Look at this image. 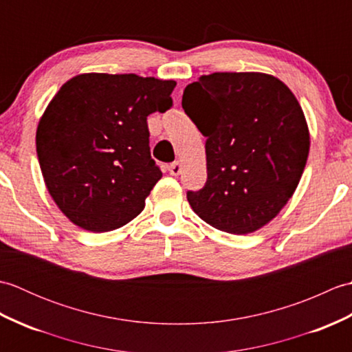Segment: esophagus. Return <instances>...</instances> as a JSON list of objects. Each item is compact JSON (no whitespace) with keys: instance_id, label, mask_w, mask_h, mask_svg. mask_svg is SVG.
<instances>
[{"instance_id":"34e87169","label":"esophagus","mask_w":352,"mask_h":352,"mask_svg":"<svg viewBox=\"0 0 352 352\" xmlns=\"http://www.w3.org/2000/svg\"><path fill=\"white\" fill-rule=\"evenodd\" d=\"M182 170H183V164H182L180 162H174V163H172L170 166H169V174L174 175V177L180 175Z\"/></svg>"}]
</instances>
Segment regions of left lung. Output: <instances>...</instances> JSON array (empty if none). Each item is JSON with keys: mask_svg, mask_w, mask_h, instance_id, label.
Returning a JSON list of instances; mask_svg holds the SVG:
<instances>
[{"mask_svg": "<svg viewBox=\"0 0 352 352\" xmlns=\"http://www.w3.org/2000/svg\"><path fill=\"white\" fill-rule=\"evenodd\" d=\"M183 109L206 140L207 182L188 201L208 226L248 234L294 195L310 133L290 89L263 72H214L188 85Z\"/></svg>", "mask_w": 352, "mask_h": 352, "instance_id": "1", "label": "left lung"}]
</instances>
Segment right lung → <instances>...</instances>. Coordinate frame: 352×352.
Wrapping results in <instances>:
<instances>
[{
  "label": "right lung",
  "mask_w": 352,
  "mask_h": 352,
  "mask_svg": "<svg viewBox=\"0 0 352 352\" xmlns=\"http://www.w3.org/2000/svg\"><path fill=\"white\" fill-rule=\"evenodd\" d=\"M174 80L80 74L41 116L36 151L43 182L77 227L104 233L133 221L162 170L149 153L146 116L172 106Z\"/></svg>",
  "instance_id": "right-lung-1"
}]
</instances>
